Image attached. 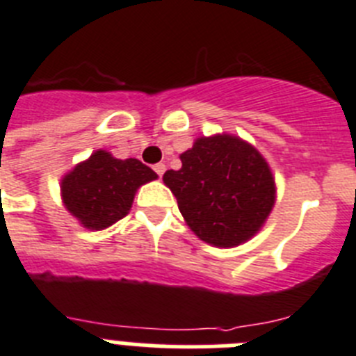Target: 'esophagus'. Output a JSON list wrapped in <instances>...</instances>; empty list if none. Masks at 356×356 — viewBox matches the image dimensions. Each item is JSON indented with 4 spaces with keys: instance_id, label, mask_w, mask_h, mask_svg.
Wrapping results in <instances>:
<instances>
[{
    "instance_id": "esophagus-1",
    "label": "esophagus",
    "mask_w": 356,
    "mask_h": 356,
    "mask_svg": "<svg viewBox=\"0 0 356 356\" xmlns=\"http://www.w3.org/2000/svg\"><path fill=\"white\" fill-rule=\"evenodd\" d=\"M153 171H155L156 175H159L160 178H162V175H163V172H165V163H162V162L155 163V165H153Z\"/></svg>"
}]
</instances>
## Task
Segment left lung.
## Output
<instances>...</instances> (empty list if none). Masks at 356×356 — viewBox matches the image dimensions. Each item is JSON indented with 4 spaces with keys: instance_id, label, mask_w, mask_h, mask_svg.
<instances>
[{
    "instance_id": "8db88e82",
    "label": "left lung",
    "mask_w": 356,
    "mask_h": 356,
    "mask_svg": "<svg viewBox=\"0 0 356 356\" xmlns=\"http://www.w3.org/2000/svg\"><path fill=\"white\" fill-rule=\"evenodd\" d=\"M163 184L201 241L219 248L253 237L275 205V180L259 151L232 135L201 137Z\"/></svg>"
}]
</instances>
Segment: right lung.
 I'll use <instances>...</instances> for the list:
<instances>
[{"label":"right lung","mask_w":356,"mask_h":356,"mask_svg":"<svg viewBox=\"0 0 356 356\" xmlns=\"http://www.w3.org/2000/svg\"><path fill=\"white\" fill-rule=\"evenodd\" d=\"M155 178L140 160H119L99 149L64 176L62 200L85 228L103 229L127 216L137 188Z\"/></svg>","instance_id":"add662e5"}]
</instances>
